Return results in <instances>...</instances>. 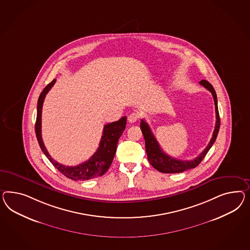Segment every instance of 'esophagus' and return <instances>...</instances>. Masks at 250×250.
<instances>
[{
  "instance_id": "obj_1",
  "label": "esophagus",
  "mask_w": 250,
  "mask_h": 250,
  "mask_svg": "<svg viewBox=\"0 0 250 250\" xmlns=\"http://www.w3.org/2000/svg\"><path fill=\"white\" fill-rule=\"evenodd\" d=\"M138 118H139V114L132 113L131 115H129L127 120H128L129 123H135V122L137 121Z\"/></svg>"
}]
</instances>
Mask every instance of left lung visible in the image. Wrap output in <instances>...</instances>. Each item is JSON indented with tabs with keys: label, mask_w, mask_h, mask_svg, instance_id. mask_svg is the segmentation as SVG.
<instances>
[{
	"label": "left lung",
	"mask_w": 250,
	"mask_h": 250,
	"mask_svg": "<svg viewBox=\"0 0 250 250\" xmlns=\"http://www.w3.org/2000/svg\"><path fill=\"white\" fill-rule=\"evenodd\" d=\"M199 83L204 87L207 88L211 94L213 95L214 102H215V108H216V126L214 133L212 135V138L210 140L209 144L205 148L202 153L193 160H178L172 156H169L166 153L163 152L162 149L160 147L157 140L155 139V135H153L151 129L149 127L148 124L145 121L144 119L141 120L140 123V128L142 131L145 142H146V151L147 154L148 161L157 171L166 174H176V173H182L186 170L195 168L196 167L209 151L211 146L215 143L216 136L220 127V117L218 113V107H217V98H216V91L212 84L206 80H202L199 82Z\"/></svg>",
	"instance_id": "obj_1"
}]
</instances>
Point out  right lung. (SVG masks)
<instances>
[{
  "instance_id": "1",
  "label": "right lung",
  "mask_w": 250,
  "mask_h": 250,
  "mask_svg": "<svg viewBox=\"0 0 250 250\" xmlns=\"http://www.w3.org/2000/svg\"><path fill=\"white\" fill-rule=\"evenodd\" d=\"M55 81L56 80L54 79L48 85H46V87L42 90L37 102V117H36V123H35V134L42 151L43 152L44 155H46L50 162L54 165V167L58 169L63 176H66L72 180H75V181L89 180V179L104 175L114 160L117 143L123 132L125 129L126 116H124L118 121L110 123L104 126L101 141L99 143V147L87 161L82 163L75 167H67V166L59 164L49 155L47 149L45 148L42 138V104L44 101L45 95H47L50 89L53 87Z\"/></svg>"
}]
</instances>
